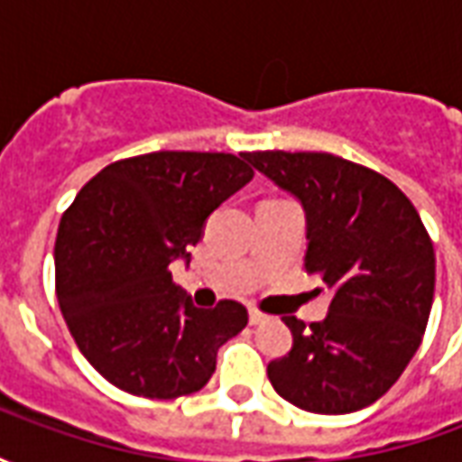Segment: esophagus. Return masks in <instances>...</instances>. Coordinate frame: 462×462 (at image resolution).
Segmentation results:
<instances>
[{
	"label": "esophagus",
	"mask_w": 462,
	"mask_h": 462,
	"mask_svg": "<svg viewBox=\"0 0 462 462\" xmlns=\"http://www.w3.org/2000/svg\"><path fill=\"white\" fill-rule=\"evenodd\" d=\"M267 319L264 314H262L260 310H254V307H250V324H262V321Z\"/></svg>",
	"instance_id": "34e87169"
}]
</instances>
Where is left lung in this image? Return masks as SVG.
Instances as JSON below:
<instances>
[{
    "instance_id": "left-lung-1",
    "label": "left lung",
    "mask_w": 462,
    "mask_h": 462,
    "mask_svg": "<svg viewBox=\"0 0 462 462\" xmlns=\"http://www.w3.org/2000/svg\"><path fill=\"white\" fill-rule=\"evenodd\" d=\"M307 210L304 270L331 291L324 321L284 317L290 354L274 358V391L310 413H351L393 386L423 341L436 254L426 225L398 185L331 152H245Z\"/></svg>"
}]
</instances>
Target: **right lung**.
I'll use <instances>...</instances> for the list:
<instances>
[{"mask_svg":"<svg viewBox=\"0 0 462 462\" xmlns=\"http://www.w3.org/2000/svg\"><path fill=\"white\" fill-rule=\"evenodd\" d=\"M252 175L245 152H145L106 165L69 205L54 245L56 300L108 383L168 401L210 381L217 348L247 327V310L232 300L195 307L171 262L188 260L208 215Z\"/></svg>","mask_w":462,"mask_h":462,"instance_id":"right-lung-1","label":"right lung"}]
</instances>
